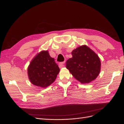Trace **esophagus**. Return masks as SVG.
Segmentation results:
<instances>
[{
    "label": "esophagus",
    "mask_w": 124,
    "mask_h": 124,
    "mask_svg": "<svg viewBox=\"0 0 124 124\" xmlns=\"http://www.w3.org/2000/svg\"><path fill=\"white\" fill-rule=\"evenodd\" d=\"M65 63V62H60L59 63V66L60 68H62V67H65V65H64V63Z\"/></svg>",
    "instance_id": "esophagus-1"
}]
</instances>
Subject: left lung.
I'll return each mask as SVG.
<instances>
[{
	"mask_svg": "<svg viewBox=\"0 0 124 124\" xmlns=\"http://www.w3.org/2000/svg\"><path fill=\"white\" fill-rule=\"evenodd\" d=\"M66 68L74 78L82 84H87L96 79L101 71L99 56L86 45L80 46L71 52Z\"/></svg>",
	"mask_w": 124,
	"mask_h": 124,
	"instance_id": "obj_1",
	"label": "left lung"
}]
</instances>
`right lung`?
Wrapping results in <instances>:
<instances>
[{
  "label": "right lung",
  "mask_w": 124,
  "mask_h": 124,
  "mask_svg": "<svg viewBox=\"0 0 124 124\" xmlns=\"http://www.w3.org/2000/svg\"><path fill=\"white\" fill-rule=\"evenodd\" d=\"M59 71L54 58L50 56L48 50H44L32 59L28 68V75L33 85L46 88L54 82Z\"/></svg>",
  "instance_id": "1"
}]
</instances>
